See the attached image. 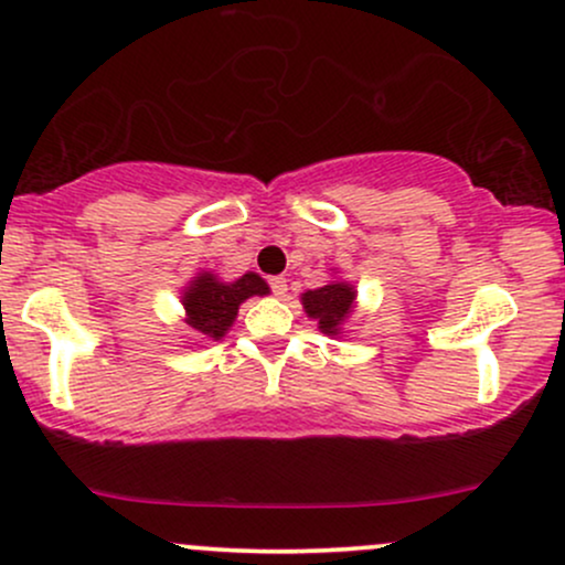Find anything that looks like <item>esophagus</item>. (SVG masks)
Instances as JSON below:
<instances>
[{
  "instance_id": "obj_1",
  "label": "esophagus",
  "mask_w": 565,
  "mask_h": 565,
  "mask_svg": "<svg viewBox=\"0 0 565 565\" xmlns=\"http://www.w3.org/2000/svg\"><path fill=\"white\" fill-rule=\"evenodd\" d=\"M268 284H270V291H274V295H278V297L287 295V278L284 276H270Z\"/></svg>"
}]
</instances>
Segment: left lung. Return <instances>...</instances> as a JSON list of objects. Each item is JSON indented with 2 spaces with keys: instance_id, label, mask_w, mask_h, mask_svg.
Listing matches in <instances>:
<instances>
[{
  "instance_id": "left-lung-1",
  "label": "left lung",
  "mask_w": 565,
  "mask_h": 565,
  "mask_svg": "<svg viewBox=\"0 0 565 565\" xmlns=\"http://www.w3.org/2000/svg\"><path fill=\"white\" fill-rule=\"evenodd\" d=\"M355 300V291L350 284H327V287L305 291L302 305L310 319L319 321L323 334H337L350 316V305Z\"/></svg>"
}]
</instances>
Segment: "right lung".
Listing matches in <instances>:
<instances>
[{
  "label": "right lung",
  "instance_id": "1",
  "mask_svg": "<svg viewBox=\"0 0 565 565\" xmlns=\"http://www.w3.org/2000/svg\"><path fill=\"white\" fill-rule=\"evenodd\" d=\"M252 295H268V284L257 274H244L233 284L217 281L212 274H201L183 295L185 323L193 332L220 340L236 319L238 305Z\"/></svg>",
  "mask_w": 565,
  "mask_h": 565
}]
</instances>
